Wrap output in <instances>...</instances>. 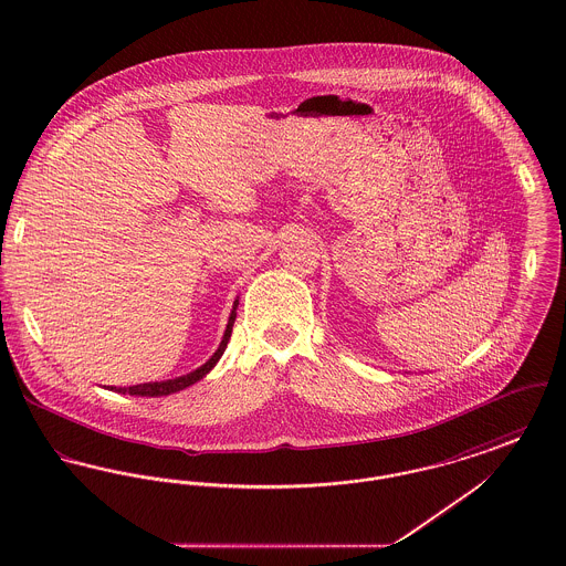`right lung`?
Instances as JSON below:
<instances>
[{
    "instance_id": "obj_1",
    "label": "right lung",
    "mask_w": 566,
    "mask_h": 566,
    "mask_svg": "<svg viewBox=\"0 0 566 566\" xmlns=\"http://www.w3.org/2000/svg\"><path fill=\"white\" fill-rule=\"evenodd\" d=\"M235 307H238V301H235V305H233L231 318H229L227 331H224V337H222V342H220L218 350H216L214 356H212L206 365H201L199 369L190 371L187 376L176 377V379H167V381L137 384V386H129V388H114V386H112L109 390H116V392H123V395H135V397H165V395H171V392H178V390H182V388H187V386H192L195 381H199L201 377L212 371V367H214L216 363H218V358L222 356V352L227 348L229 337H231V331H233V323H235Z\"/></svg>"
}]
</instances>
